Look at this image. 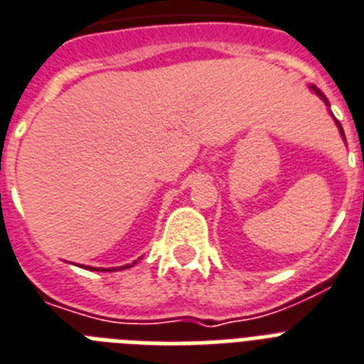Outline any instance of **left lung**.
<instances>
[{"instance_id":"left-lung-1","label":"left lung","mask_w":364,"mask_h":364,"mask_svg":"<svg viewBox=\"0 0 364 364\" xmlns=\"http://www.w3.org/2000/svg\"><path fill=\"white\" fill-rule=\"evenodd\" d=\"M310 90L314 91L316 95L320 97V99L323 100V102H326V106H327V108H329V100H327V97L323 95V93H321V91L318 90V87H316V85H310ZM331 115H333V114H331ZM335 123H336V127H338V131H341V136H342V138H344V141H346V136H344V131H342V125H341V123H338V121H336V119H335Z\"/></svg>"}]
</instances>
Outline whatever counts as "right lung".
Masks as SVG:
<instances>
[{
    "instance_id": "right-lung-1",
    "label": "right lung",
    "mask_w": 364,
    "mask_h": 364,
    "mask_svg": "<svg viewBox=\"0 0 364 364\" xmlns=\"http://www.w3.org/2000/svg\"><path fill=\"white\" fill-rule=\"evenodd\" d=\"M132 265H136V262H132V264H127V265H121V267H110V269H105V267H84V269H91V271H115V269H129L132 267ZM82 267V265H80Z\"/></svg>"
}]
</instances>
